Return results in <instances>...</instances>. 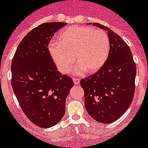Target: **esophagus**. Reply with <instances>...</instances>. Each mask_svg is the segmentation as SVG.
<instances>
[{
    "instance_id": "esophagus-1",
    "label": "esophagus",
    "mask_w": 148,
    "mask_h": 148,
    "mask_svg": "<svg viewBox=\"0 0 148 148\" xmlns=\"http://www.w3.org/2000/svg\"><path fill=\"white\" fill-rule=\"evenodd\" d=\"M74 83L75 85H78L79 83V79L78 78H74Z\"/></svg>"
}]
</instances>
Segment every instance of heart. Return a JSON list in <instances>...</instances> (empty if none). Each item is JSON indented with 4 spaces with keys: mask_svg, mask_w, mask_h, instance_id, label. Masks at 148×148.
<instances>
[{
    "mask_svg": "<svg viewBox=\"0 0 148 148\" xmlns=\"http://www.w3.org/2000/svg\"><path fill=\"white\" fill-rule=\"evenodd\" d=\"M49 52L58 70L69 74L77 61V74L98 71L106 64L110 52V40L104 31L91 27L74 25L59 36V42L49 45Z\"/></svg>",
    "mask_w": 148,
    "mask_h": 148,
    "instance_id": "obj_1",
    "label": "heart"
}]
</instances>
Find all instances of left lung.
Listing matches in <instances>:
<instances>
[{
    "label": "left lung",
    "mask_w": 148,
    "mask_h": 148,
    "mask_svg": "<svg viewBox=\"0 0 148 148\" xmlns=\"http://www.w3.org/2000/svg\"><path fill=\"white\" fill-rule=\"evenodd\" d=\"M94 25L108 32L110 52L98 71L80 80L85 107L97 121L110 124L121 117L132 103L135 94L136 62L129 46L118 34L98 23Z\"/></svg>",
    "instance_id": "left-lung-1"
}]
</instances>
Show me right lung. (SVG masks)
Segmentation results:
<instances>
[{"label": "right lung", "instance_id": "obj_1", "mask_svg": "<svg viewBox=\"0 0 148 148\" xmlns=\"http://www.w3.org/2000/svg\"><path fill=\"white\" fill-rule=\"evenodd\" d=\"M66 23L40 24L19 43L11 64L12 89L21 108L33 124L43 128L58 123L74 82L57 71L50 54V41Z\"/></svg>", "mask_w": 148, "mask_h": 148}]
</instances>
